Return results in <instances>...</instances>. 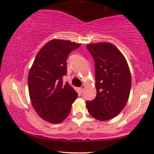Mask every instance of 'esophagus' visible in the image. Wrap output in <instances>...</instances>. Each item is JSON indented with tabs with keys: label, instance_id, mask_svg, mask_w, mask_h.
Here are the masks:
<instances>
[{
	"label": "esophagus",
	"instance_id": "obj_1",
	"mask_svg": "<svg viewBox=\"0 0 154 154\" xmlns=\"http://www.w3.org/2000/svg\"><path fill=\"white\" fill-rule=\"evenodd\" d=\"M85 88H86V86H84V85H83V86H81V88H80V91H81V92H83V91H84V90H85Z\"/></svg>",
	"mask_w": 154,
	"mask_h": 154
}]
</instances>
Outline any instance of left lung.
<instances>
[{"label":"left lung","instance_id":"8db88e82","mask_svg":"<svg viewBox=\"0 0 154 154\" xmlns=\"http://www.w3.org/2000/svg\"><path fill=\"white\" fill-rule=\"evenodd\" d=\"M95 62L96 98L86 101L90 115L99 121L116 116L129 98L131 75L128 63L114 45L106 42L87 44Z\"/></svg>","mask_w":154,"mask_h":154}]
</instances>
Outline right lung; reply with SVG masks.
Returning a JSON list of instances; mask_svg holds the SVG:
<instances>
[{
    "label": "right lung",
    "mask_w": 154,
    "mask_h": 154,
    "mask_svg": "<svg viewBox=\"0 0 154 154\" xmlns=\"http://www.w3.org/2000/svg\"><path fill=\"white\" fill-rule=\"evenodd\" d=\"M81 45L53 39L35 56L28 73V91L33 109L45 121L59 123L65 120L78 97L68 83H63V77L67 74L68 54Z\"/></svg>",
    "instance_id": "obj_1"
}]
</instances>
